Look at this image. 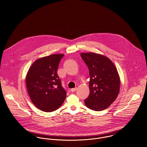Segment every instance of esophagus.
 Returning <instances> with one entry per match:
<instances>
[{"label":"esophagus","mask_w":147,"mask_h":147,"mask_svg":"<svg viewBox=\"0 0 147 147\" xmlns=\"http://www.w3.org/2000/svg\"><path fill=\"white\" fill-rule=\"evenodd\" d=\"M76 89H77V88H72V89H71V91L72 92H75V91L76 90Z\"/></svg>","instance_id":"34e87169"}]
</instances>
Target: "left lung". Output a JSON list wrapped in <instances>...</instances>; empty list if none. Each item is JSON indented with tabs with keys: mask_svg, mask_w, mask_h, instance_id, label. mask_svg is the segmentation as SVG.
<instances>
[{
	"mask_svg": "<svg viewBox=\"0 0 147 147\" xmlns=\"http://www.w3.org/2000/svg\"><path fill=\"white\" fill-rule=\"evenodd\" d=\"M88 67L90 93L85 104L94 111L107 108L117 98L120 88V79L113 63L106 57L94 53H82Z\"/></svg>",
	"mask_w": 147,
	"mask_h": 147,
	"instance_id": "1",
	"label": "left lung"
}]
</instances>
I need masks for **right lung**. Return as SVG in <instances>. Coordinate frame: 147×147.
I'll return each mask as SVG.
<instances>
[{
    "label": "right lung",
    "instance_id": "obj_1",
    "mask_svg": "<svg viewBox=\"0 0 147 147\" xmlns=\"http://www.w3.org/2000/svg\"><path fill=\"white\" fill-rule=\"evenodd\" d=\"M63 54H53L36 60L28 70L26 85L33 104L43 111L51 112L62 105L66 91L57 74Z\"/></svg>",
    "mask_w": 147,
    "mask_h": 147
}]
</instances>
